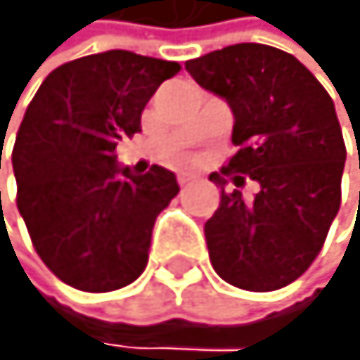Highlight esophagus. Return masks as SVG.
<instances>
[{
	"mask_svg": "<svg viewBox=\"0 0 360 360\" xmlns=\"http://www.w3.org/2000/svg\"><path fill=\"white\" fill-rule=\"evenodd\" d=\"M176 181H179V186H188V184L195 181V174H191V172H181V174L176 176Z\"/></svg>",
	"mask_w": 360,
	"mask_h": 360,
	"instance_id": "34e87169",
	"label": "esophagus"
}]
</instances>
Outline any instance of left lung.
I'll list each match as a JSON object with an SVG mask.
<instances>
[{"label": "left lung", "mask_w": 360, "mask_h": 360, "mask_svg": "<svg viewBox=\"0 0 360 360\" xmlns=\"http://www.w3.org/2000/svg\"><path fill=\"white\" fill-rule=\"evenodd\" d=\"M186 70L233 110L238 150L221 174L260 186L245 201L210 174L221 186L205 224L212 266L250 292L285 288L319 257L342 202L347 146L333 98L292 53L266 44L219 49L188 60Z\"/></svg>", "instance_id": "obj_1"}]
</instances>
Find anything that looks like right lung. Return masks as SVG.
Instances as JSON below:
<instances>
[{"label":"right lung","mask_w":360,"mask_h":360,"mask_svg":"<svg viewBox=\"0 0 360 360\" xmlns=\"http://www.w3.org/2000/svg\"><path fill=\"white\" fill-rule=\"evenodd\" d=\"M179 70L112 49L58 65L27 105L11 153L15 205L39 259L75 290L112 292L148 264L153 224L179 184L158 165L117 174L115 148L141 131L146 103Z\"/></svg>","instance_id":"add662e5"}]
</instances>
